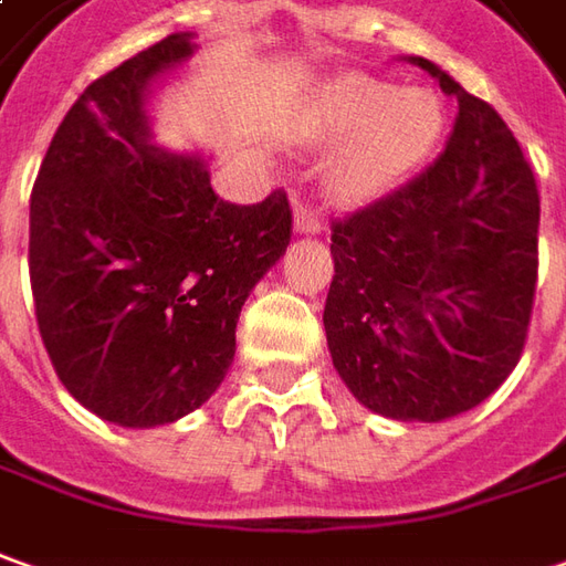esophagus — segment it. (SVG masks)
I'll list each match as a JSON object with an SVG mask.
<instances>
[{
	"mask_svg": "<svg viewBox=\"0 0 566 566\" xmlns=\"http://www.w3.org/2000/svg\"><path fill=\"white\" fill-rule=\"evenodd\" d=\"M294 229L303 234L325 232V217L315 207H310V203H300L297 213H294Z\"/></svg>",
	"mask_w": 566,
	"mask_h": 566,
	"instance_id": "34e87169",
	"label": "esophagus"
}]
</instances>
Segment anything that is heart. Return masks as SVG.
<instances>
[{"label":"heart","instance_id":"obj_1","mask_svg":"<svg viewBox=\"0 0 566 566\" xmlns=\"http://www.w3.org/2000/svg\"><path fill=\"white\" fill-rule=\"evenodd\" d=\"M443 111L430 92H399L371 76H340L315 95L310 138L344 145L334 188L347 201L378 195L415 170L437 145Z\"/></svg>","mask_w":566,"mask_h":566}]
</instances>
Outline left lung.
Returning a JSON list of instances; mask_svg holds the SVG:
<instances>
[{"mask_svg":"<svg viewBox=\"0 0 566 566\" xmlns=\"http://www.w3.org/2000/svg\"><path fill=\"white\" fill-rule=\"evenodd\" d=\"M459 102L443 154L412 182L332 222L325 334L371 412L443 421L480 406L524 353L539 275V188L493 105L428 57Z\"/></svg>","mask_w":566,"mask_h":566,"instance_id":"obj_1","label":"left lung"}]
</instances>
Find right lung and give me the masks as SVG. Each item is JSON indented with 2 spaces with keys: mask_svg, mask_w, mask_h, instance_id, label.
Listing matches in <instances>:
<instances>
[{
  "mask_svg": "<svg viewBox=\"0 0 566 566\" xmlns=\"http://www.w3.org/2000/svg\"><path fill=\"white\" fill-rule=\"evenodd\" d=\"M188 55V33H170L90 83L30 195L45 353L80 406L123 428L170 424L210 399L241 306L294 222L284 188L222 201L198 157L148 142V83Z\"/></svg>",
  "mask_w": 566,
  "mask_h": 566,
  "instance_id": "obj_1",
  "label": "right lung"
}]
</instances>
